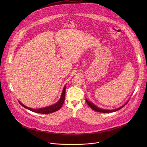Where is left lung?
Listing matches in <instances>:
<instances>
[{
    "label": "left lung",
    "instance_id": "8db88e82",
    "mask_svg": "<svg viewBox=\"0 0 147 147\" xmlns=\"http://www.w3.org/2000/svg\"><path fill=\"white\" fill-rule=\"evenodd\" d=\"M86 102L87 103V104L89 105L93 110L96 111H98V112H100V113H111V112H114V111H118L119 110H120L121 109H122L123 107H124L125 105L128 103V102H127L126 104L124 105H123L122 106L119 107L118 109H115V110H105V109H101V108H99L98 107H97L96 106L94 105L93 103L90 102V101H88L87 100H86Z\"/></svg>",
    "mask_w": 147,
    "mask_h": 147
}]
</instances>
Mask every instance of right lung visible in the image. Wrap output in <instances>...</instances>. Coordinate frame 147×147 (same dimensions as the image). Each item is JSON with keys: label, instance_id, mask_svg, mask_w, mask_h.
I'll use <instances>...</instances> for the list:
<instances>
[{"label": "right lung", "instance_id": "obj_1", "mask_svg": "<svg viewBox=\"0 0 147 147\" xmlns=\"http://www.w3.org/2000/svg\"><path fill=\"white\" fill-rule=\"evenodd\" d=\"M65 87H66V85L64 86V88H63V92H62V94L61 96V97L60 98V100L54 105H51L46 107H44V108H41V109H31L30 107H28L25 105H23L22 104H21L20 101L19 103L20 104L23 106L24 107L33 111V112H35V113H40V114H49V113H52L53 112H55L58 110H59L62 105L64 104V99H65Z\"/></svg>", "mask_w": 147, "mask_h": 147}]
</instances>
